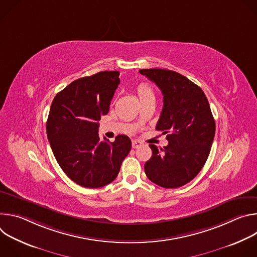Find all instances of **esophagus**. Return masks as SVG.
I'll list each match as a JSON object with an SVG mask.
<instances>
[{
    "label": "esophagus",
    "instance_id": "obj_1",
    "mask_svg": "<svg viewBox=\"0 0 257 257\" xmlns=\"http://www.w3.org/2000/svg\"><path fill=\"white\" fill-rule=\"evenodd\" d=\"M141 144H142V143H141L139 140H132V148H133V149L139 148V146H140Z\"/></svg>",
    "mask_w": 257,
    "mask_h": 257
}]
</instances>
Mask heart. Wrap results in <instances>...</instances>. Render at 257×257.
<instances>
[{"instance_id": "heart-1", "label": "heart", "mask_w": 257, "mask_h": 257, "mask_svg": "<svg viewBox=\"0 0 257 257\" xmlns=\"http://www.w3.org/2000/svg\"><path fill=\"white\" fill-rule=\"evenodd\" d=\"M137 93L139 95L140 100L146 99V98H155V92L152 88V86L145 82H141L137 86Z\"/></svg>"}]
</instances>
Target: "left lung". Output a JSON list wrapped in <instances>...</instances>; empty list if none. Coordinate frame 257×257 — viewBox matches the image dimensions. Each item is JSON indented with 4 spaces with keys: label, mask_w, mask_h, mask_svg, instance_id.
Here are the masks:
<instances>
[{
    "label": "left lung",
    "mask_w": 257,
    "mask_h": 257,
    "mask_svg": "<svg viewBox=\"0 0 257 257\" xmlns=\"http://www.w3.org/2000/svg\"><path fill=\"white\" fill-rule=\"evenodd\" d=\"M164 95L156 129L167 134L169 144L145 163L148 178L164 188H178L193 180L204 166L214 137L215 123L202 89L180 73L167 69H142Z\"/></svg>",
    "instance_id": "obj_1"
}]
</instances>
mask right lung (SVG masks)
<instances>
[{
  "instance_id": "obj_1",
  "label": "right lung",
  "mask_w": 257,
  "mask_h": 257,
  "mask_svg": "<svg viewBox=\"0 0 257 257\" xmlns=\"http://www.w3.org/2000/svg\"><path fill=\"white\" fill-rule=\"evenodd\" d=\"M118 71H102L71 82L54 98L47 121V134L53 154L64 173L76 184L99 188L113 182L131 151L128 136L114 142L99 140L101 116L120 78Z\"/></svg>"
}]
</instances>
